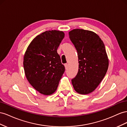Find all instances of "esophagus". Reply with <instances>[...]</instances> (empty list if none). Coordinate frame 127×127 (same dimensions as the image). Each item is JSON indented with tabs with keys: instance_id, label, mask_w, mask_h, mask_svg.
Instances as JSON below:
<instances>
[{
	"instance_id": "34e87169",
	"label": "esophagus",
	"mask_w": 127,
	"mask_h": 127,
	"mask_svg": "<svg viewBox=\"0 0 127 127\" xmlns=\"http://www.w3.org/2000/svg\"><path fill=\"white\" fill-rule=\"evenodd\" d=\"M64 66H65V69L67 70V67H68V64H64Z\"/></svg>"
}]
</instances>
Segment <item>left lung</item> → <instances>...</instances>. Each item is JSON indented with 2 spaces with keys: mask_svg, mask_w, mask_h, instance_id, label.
<instances>
[{
  "mask_svg": "<svg viewBox=\"0 0 127 127\" xmlns=\"http://www.w3.org/2000/svg\"><path fill=\"white\" fill-rule=\"evenodd\" d=\"M68 34L77 51L79 63L78 73L71 80L72 85L79 94H89L99 85L108 69L105 45L92 31L77 29Z\"/></svg>",
  "mask_w": 127,
  "mask_h": 127,
  "instance_id": "1",
  "label": "left lung"
}]
</instances>
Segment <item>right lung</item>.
I'll use <instances>...</instances> for the list:
<instances>
[{"mask_svg":"<svg viewBox=\"0 0 127 127\" xmlns=\"http://www.w3.org/2000/svg\"><path fill=\"white\" fill-rule=\"evenodd\" d=\"M62 31H46L31 41L25 52L23 66L25 76L40 93L55 92L65 72L57 49L64 37Z\"/></svg>","mask_w":127,"mask_h":127,"instance_id":"obj_1","label":"right lung"}]
</instances>
